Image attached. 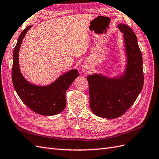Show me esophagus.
Returning <instances> with one entry per match:
<instances>
[{"label": "esophagus", "instance_id": "obj_1", "mask_svg": "<svg viewBox=\"0 0 159 159\" xmlns=\"http://www.w3.org/2000/svg\"><path fill=\"white\" fill-rule=\"evenodd\" d=\"M81 70H82V71L85 74H89V73L91 71V67H90L88 63H85L82 65V67H81Z\"/></svg>", "mask_w": 159, "mask_h": 159}]
</instances>
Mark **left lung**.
<instances>
[{
  "label": "left lung",
  "mask_w": 159,
  "mask_h": 159,
  "mask_svg": "<svg viewBox=\"0 0 159 159\" xmlns=\"http://www.w3.org/2000/svg\"><path fill=\"white\" fill-rule=\"evenodd\" d=\"M118 28L124 34L127 56L126 69L120 78L101 74L87 76L89 106L94 114L108 119L121 116L134 104L144 84L143 57L134 31L126 25Z\"/></svg>",
  "instance_id": "left-lung-1"
}]
</instances>
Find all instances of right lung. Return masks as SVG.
Here are the masks:
<instances>
[{"instance_id":"obj_1","label":"right lung","mask_w":159,"mask_h":159,"mask_svg":"<svg viewBox=\"0 0 159 159\" xmlns=\"http://www.w3.org/2000/svg\"><path fill=\"white\" fill-rule=\"evenodd\" d=\"M31 27V25L28 26L20 33L14 49L12 67V84L21 100L31 110L43 116L55 115L65 109L66 92L79 75V73L78 70H72L47 86H37L25 80L20 70L19 52L25 34Z\"/></svg>"}]
</instances>
